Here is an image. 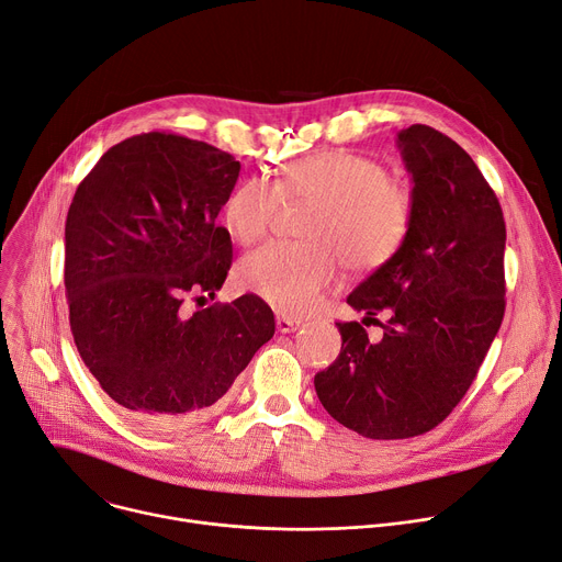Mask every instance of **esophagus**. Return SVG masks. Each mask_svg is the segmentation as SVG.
Listing matches in <instances>:
<instances>
[{
	"instance_id": "obj_1",
	"label": "esophagus",
	"mask_w": 562,
	"mask_h": 562,
	"mask_svg": "<svg viewBox=\"0 0 562 562\" xmlns=\"http://www.w3.org/2000/svg\"><path fill=\"white\" fill-rule=\"evenodd\" d=\"M276 326H278V333L286 335V333H293L296 328H301V321H299V318H291V316L280 314V316L276 318Z\"/></svg>"
}]
</instances>
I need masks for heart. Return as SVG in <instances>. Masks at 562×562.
I'll use <instances>...</instances> for the list:
<instances>
[{"label": "heart", "mask_w": 562, "mask_h": 562, "mask_svg": "<svg viewBox=\"0 0 562 562\" xmlns=\"http://www.w3.org/2000/svg\"><path fill=\"white\" fill-rule=\"evenodd\" d=\"M282 204H312L303 221L307 241L269 244L239 266L241 284L282 314L312 312L339 278L375 271L405 246L415 221V193L387 175L382 161L356 153H316L289 164L276 182L250 180L225 210L241 246L261 241Z\"/></svg>", "instance_id": "b5f03b06"}]
</instances>
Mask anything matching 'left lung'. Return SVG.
<instances>
[{
    "instance_id": "1",
    "label": "left lung",
    "mask_w": 562,
    "mask_h": 562,
    "mask_svg": "<svg viewBox=\"0 0 562 562\" xmlns=\"http://www.w3.org/2000/svg\"><path fill=\"white\" fill-rule=\"evenodd\" d=\"M396 143L415 184V221L398 255L346 299L382 337L369 341L358 321L337 323L339 358L314 375L328 415L369 439L417 437L445 422L506 312V221L483 172L428 125L398 132Z\"/></svg>"
}]
</instances>
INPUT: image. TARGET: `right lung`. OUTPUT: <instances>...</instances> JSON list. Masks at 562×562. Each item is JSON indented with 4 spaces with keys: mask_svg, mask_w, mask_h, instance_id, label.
Masks as SVG:
<instances>
[{
    "mask_svg": "<svg viewBox=\"0 0 562 562\" xmlns=\"http://www.w3.org/2000/svg\"><path fill=\"white\" fill-rule=\"evenodd\" d=\"M241 164L180 134L109 147L66 218V296L79 356L132 419L170 430L206 419L276 333L255 293L216 296L232 266L216 225Z\"/></svg>",
    "mask_w": 562,
    "mask_h": 562,
    "instance_id": "right-lung-1",
    "label": "right lung"
}]
</instances>
